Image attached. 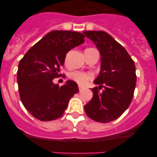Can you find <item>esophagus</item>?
Listing matches in <instances>:
<instances>
[{"mask_svg":"<svg viewBox=\"0 0 157 157\" xmlns=\"http://www.w3.org/2000/svg\"><path fill=\"white\" fill-rule=\"evenodd\" d=\"M78 90H79V91H82L83 90V87L81 86H78Z\"/></svg>","mask_w":157,"mask_h":157,"instance_id":"1","label":"esophagus"}]
</instances>
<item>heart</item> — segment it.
<instances>
[{
  "label": "heart",
  "mask_w": 157,
  "mask_h": 157,
  "mask_svg": "<svg viewBox=\"0 0 157 157\" xmlns=\"http://www.w3.org/2000/svg\"><path fill=\"white\" fill-rule=\"evenodd\" d=\"M71 79L79 84L80 86H83L86 84L89 80L93 78V74L90 72H84L80 71H75L70 73Z\"/></svg>",
  "instance_id": "obj_1"
}]
</instances>
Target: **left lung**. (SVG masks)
I'll return each mask as SVG.
<instances>
[{
    "label": "left lung",
    "instance_id": "8db88e82",
    "mask_svg": "<svg viewBox=\"0 0 157 157\" xmlns=\"http://www.w3.org/2000/svg\"><path fill=\"white\" fill-rule=\"evenodd\" d=\"M101 55V72L92 89L93 98L84 106L87 116L99 123L120 117L131 103L137 76L134 62L125 48L105 31H84ZM103 89L102 91L100 89Z\"/></svg>",
    "mask_w": 157,
    "mask_h": 157
}]
</instances>
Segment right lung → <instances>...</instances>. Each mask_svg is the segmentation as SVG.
<instances>
[{"mask_svg": "<svg viewBox=\"0 0 157 157\" xmlns=\"http://www.w3.org/2000/svg\"><path fill=\"white\" fill-rule=\"evenodd\" d=\"M81 33L53 30L37 41L19 61L17 82L23 106L41 121L61 117L68 102L78 92L76 82L68 80L59 86L52 80L60 77V68L68 51L85 41Z\"/></svg>", "mask_w": 157, "mask_h": 157, "instance_id": "obj_1", "label": "right lung"}]
</instances>
